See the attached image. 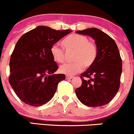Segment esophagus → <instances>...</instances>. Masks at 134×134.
<instances>
[{
    "mask_svg": "<svg viewBox=\"0 0 134 134\" xmlns=\"http://www.w3.org/2000/svg\"><path fill=\"white\" fill-rule=\"evenodd\" d=\"M66 78L67 79H73V78H74V77L70 76V75H66Z\"/></svg>",
    "mask_w": 134,
    "mask_h": 134,
    "instance_id": "34e87169",
    "label": "esophagus"
}]
</instances>
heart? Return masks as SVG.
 <instances>
[{
    "label": "heart",
    "mask_w": 134,
    "mask_h": 134,
    "mask_svg": "<svg viewBox=\"0 0 134 134\" xmlns=\"http://www.w3.org/2000/svg\"><path fill=\"white\" fill-rule=\"evenodd\" d=\"M63 45L66 51H74L73 63H65L60 66L59 70L66 75H72L79 73L83 67L91 66L97 56V47L93 42H89L87 36L73 34L63 41ZM51 54L54 60L61 63L64 60V51L57 45L51 48Z\"/></svg>",
    "instance_id": "heart-1"
}]
</instances>
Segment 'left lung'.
<instances>
[{"instance_id":"1","label":"left lung","mask_w":134,"mask_h":134,"mask_svg":"<svg viewBox=\"0 0 134 134\" xmlns=\"http://www.w3.org/2000/svg\"><path fill=\"white\" fill-rule=\"evenodd\" d=\"M91 36L97 47L93 64L81 74L82 85L75 91L79 101L88 107H100L110 102L120 87L122 59L116 43L108 34L96 28L77 30Z\"/></svg>"}]
</instances>
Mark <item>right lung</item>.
<instances>
[{"label":"right lung","mask_w":134,"mask_h":134,"mask_svg":"<svg viewBox=\"0 0 134 134\" xmlns=\"http://www.w3.org/2000/svg\"><path fill=\"white\" fill-rule=\"evenodd\" d=\"M71 32L39 26L27 32L17 42L10 60L9 82L25 104L41 106L51 100L64 74H55L57 64L53 59V44Z\"/></svg>","instance_id":"1"}]
</instances>
